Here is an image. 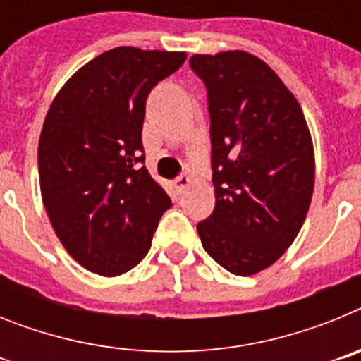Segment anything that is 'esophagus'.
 Wrapping results in <instances>:
<instances>
[{
    "label": "esophagus",
    "mask_w": 361,
    "mask_h": 361,
    "mask_svg": "<svg viewBox=\"0 0 361 361\" xmlns=\"http://www.w3.org/2000/svg\"><path fill=\"white\" fill-rule=\"evenodd\" d=\"M190 183H191L190 175H186V173L178 175V177L175 178V180H173V188H175V191H177V193H183V191L186 190L188 186H190Z\"/></svg>",
    "instance_id": "obj_1"
}]
</instances>
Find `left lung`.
Instances as JSON below:
<instances>
[{"label":"left lung","instance_id":"8db88e82","mask_svg":"<svg viewBox=\"0 0 361 361\" xmlns=\"http://www.w3.org/2000/svg\"><path fill=\"white\" fill-rule=\"evenodd\" d=\"M208 90L215 209L197 224L206 253L238 276L276 262L304 224L314 153L304 111L262 59L190 57Z\"/></svg>","mask_w":361,"mask_h":361}]
</instances>
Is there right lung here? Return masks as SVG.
Instances as JSON below:
<instances>
[{
    "mask_svg": "<svg viewBox=\"0 0 361 361\" xmlns=\"http://www.w3.org/2000/svg\"><path fill=\"white\" fill-rule=\"evenodd\" d=\"M184 52L117 47L66 81L37 149L44 209L65 250L103 276L141 262L171 200L145 166L146 99Z\"/></svg>",
    "mask_w": 361,
    "mask_h": 361,
    "instance_id": "1",
    "label": "right lung"
}]
</instances>
